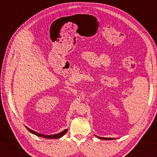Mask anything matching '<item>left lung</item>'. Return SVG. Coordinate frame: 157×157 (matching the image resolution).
I'll use <instances>...</instances> for the list:
<instances>
[{
	"mask_svg": "<svg viewBox=\"0 0 157 157\" xmlns=\"http://www.w3.org/2000/svg\"><path fill=\"white\" fill-rule=\"evenodd\" d=\"M98 138H99V139H102L104 140H114L115 138H108V137H98L97 136Z\"/></svg>",
	"mask_w": 157,
	"mask_h": 157,
	"instance_id": "left-lung-1",
	"label": "left lung"
}]
</instances>
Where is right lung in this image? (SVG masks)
<instances>
[{"label":"right lung","instance_id":"1","mask_svg":"<svg viewBox=\"0 0 157 157\" xmlns=\"http://www.w3.org/2000/svg\"><path fill=\"white\" fill-rule=\"evenodd\" d=\"M26 128L28 129V131H30V133L35 135L36 136H39V137H44V138H47V139H58V138H60L61 137H63L64 134H65L68 129H64L63 131L61 132V133H57V134H54V135H44V134H41L39 133H37V132L36 131H34L33 130L30 129L29 128H28L27 127H26Z\"/></svg>","mask_w":157,"mask_h":157}]
</instances>
